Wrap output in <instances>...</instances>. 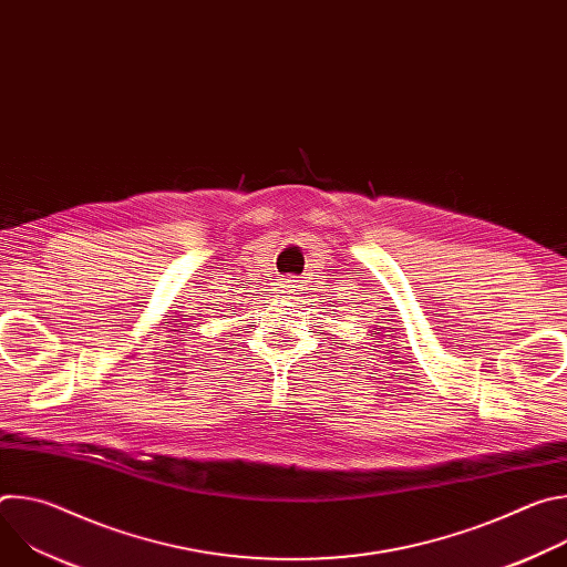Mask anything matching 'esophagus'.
I'll return each instance as SVG.
<instances>
[{
	"label": "esophagus",
	"instance_id": "obj_1",
	"mask_svg": "<svg viewBox=\"0 0 567 567\" xmlns=\"http://www.w3.org/2000/svg\"><path fill=\"white\" fill-rule=\"evenodd\" d=\"M280 287H282V289H280V291H282V293H291V291H293V287H296V285H293V280H289V278H285V280H282V285H280Z\"/></svg>",
	"mask_w": 567,
	"mask_h": 567
}]
</instances>
